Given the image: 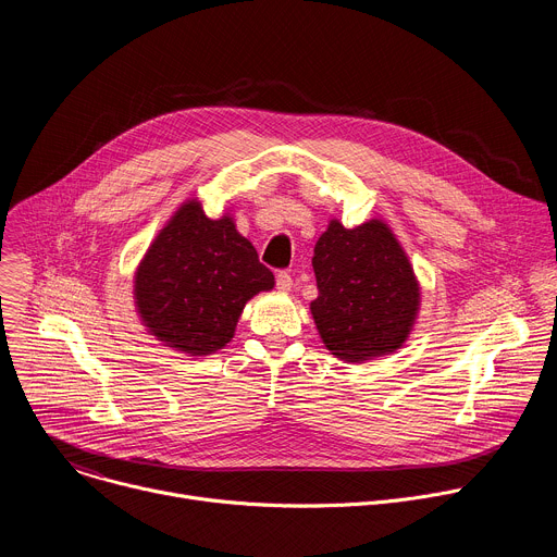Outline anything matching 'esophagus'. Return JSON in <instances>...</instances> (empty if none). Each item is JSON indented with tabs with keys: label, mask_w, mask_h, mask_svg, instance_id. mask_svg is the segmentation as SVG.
Segmentation results:
<instances>
[{
	"label": "esophagus",
	"mask_w": 557,
	"mask_h": 557,
	"mask_svg": "<svg viewBox=\"0 0 557 557\" xmlns=\"http://www.w3.org/2000/svg\"><path fill=\"white\" fill-rule=\"evenodd\" d=\"M275 286H277L280 290H290V286H293L290 273H288V271H280V273L275 275Z\"/></svg>",
	"instance_id": "34e87169"
}]
</instances>
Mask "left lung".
<instances>
[{
	"mask_svg": "<svg viewBox=\"0 0 557 557\" xmlns=\"http://www.w3.org/2000/svg\"><path fill=\"white\" fill-rule=\"evenodd\" d=\"M317 299L310 301L326 348L350 363L399 348L419 310L414 271L389 228L333 220L314 245Z\"/></svg>",
	"mask_w": 557,
	"mask_h": 557,
	"instance_id": "8db88e82",
	"label": "left lung"
}]
</instances>
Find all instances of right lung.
Returning a JSON list of instances; mask_svg holds the SVG:
<instances>
[{"instance_id":"add662e5","label":"right lung","mask_w":557,"mask_h":557,"mask_svg":"<svg viewBox=\"0 0 557 557\" xmlns=\"http://www.w3.org/2000/svg\"><path fill=\"white\" fill-rule=\"evenodd\" d=\"M275 277L231 218L183 205L158 233L136 273V304L149 333L189 355L233 339L245 304Z\"/></svg>"}]
</instances>
